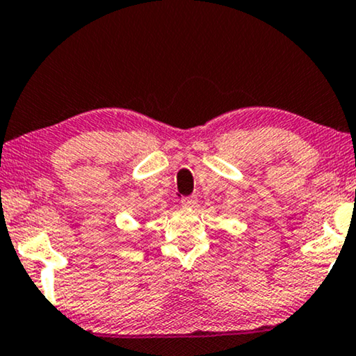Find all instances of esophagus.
I'll return each instance as SVG.
<instances>
[{
    "mask_svg": "<svg viewBox=\"0 0 356 356\" xmlns=\"http://www.w3.org/2000/svg\"><path fill=\"white\" fill-rule=\"evenodd\" d=\"M181 204H183V207H188V209H193V207H196V204H197V200H196L195 196L183 197V200H181Z\"/></svg>",
    "mask_w": 356,
    "mask_h": 356,
    "instance_id": "1",
    "label": "esophagus"
}]
</instances>
